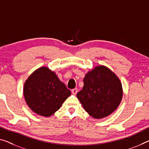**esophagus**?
<instances>
[{"mask_svg":"<svg viewBox=\"0 0 149 149\" xmlns=\"http://www.w3.org/2000/svg\"><path fill=\"white\" fill-rule=\"evenodd\" d=\"M71 92H72V93L73 94V95H77V93H78V90H77V88H74V89H72V90L71 91Z\"/></svg>","mask_w":149,"mask_h":149,"instance_id":"esophagus-1","label":"esophagus"}]
</instances>
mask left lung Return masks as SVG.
Returning a JSON list of instances; mask_svg holds the SVG:
<instances>
[{
    "mask_svg": "<svg viewBox=\"0 0 149 149\" xmlns=\"http://www.w3.org/2000/svg\"><path fill=\"white\" fill-rule=\"evenodd\" d=\"M77 97L89 115L101 119L118 108L123 95L122 83L110 68L96 66L86 73Z\"/></svg>",
    "mask_w": 149,
    "mask_h": 149,
    "instance_id": "1",
    "label": "left lung"
}]
</instances>
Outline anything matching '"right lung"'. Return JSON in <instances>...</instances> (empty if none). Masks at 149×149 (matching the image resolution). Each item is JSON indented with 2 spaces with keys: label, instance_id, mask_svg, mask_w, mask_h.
<instances>
[{
  "label": "right lung",
  "instance_id": "obj_1",
  "mask_svg": "<svg viewBox=\"0 0 149 149\" xmlns=\"http://www.w3.org/2000/svg\"><path fill=\"white\" fill-rule=\"evenodd\" d=\"M25 101L34 113L49 117L61 108L71 92L47 67L36 69L24 82Z\"/></svg>",
  "mask_w": 149,
  "mask_h": 149
}]
</instances>
